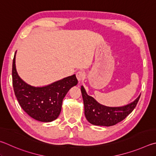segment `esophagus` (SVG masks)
<instances>
[{
  "label": "esophagus",
  "instance_id": "obj_1",
  "mask_svg": "<svg viewBox=\"0 0 156 156\" xmlns=\"http://www.w3.org/2000/svg\"><path fill=\"white\" fill-rule=\"evenodd\" d=\"M76 76L77 78L78 81L80 82V81H82L85 79V74H84L83 71L80 70L76 73Z\"/></svg>",
  "mask_w": 156,
  "mask_h": 156
}]
</instances>
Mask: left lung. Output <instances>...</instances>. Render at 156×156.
Masks as SVG:
<instances>
[{"label": "left lung", "instance_id": "8db88e82", "mask_svg": "<svg viewBox=\"0 0 156 156\" xmlns=\"http://www.w3.org/2000/svg\"><path fill=\"white\" fill-rule=\"evenodd\" d=\"M81 91L84 104V114L88 121L98 126H112L124 120L136 108L140 94L129 104L121 107H109L97 102L90 96L83 86Z\"/></svg>", "mask_w": 156, "mask_h": 156}]
</instances>
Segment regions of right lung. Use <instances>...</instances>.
<instances>
[{
    "instance_id": "1",
    "label": "right lung",
    "mask_w": 156,
    "mask_h": 156,
    "mask_svg": "<svg viewBox=\"0 0 156 156\" xmlns=\"http://www.w3.org/2000/svg\"><path fill=\"white\" fill-rule=\"evenodd\" d=\"M12 81L21 108L31 118L44 122H51L59 116L66 94L78 83L75 75H73L45 86L29 85L22 80L16 71V53L12 64Z\"/></svg>"
}]
</instances>
